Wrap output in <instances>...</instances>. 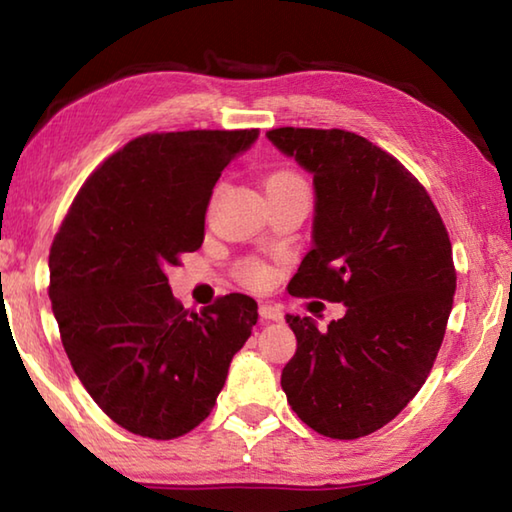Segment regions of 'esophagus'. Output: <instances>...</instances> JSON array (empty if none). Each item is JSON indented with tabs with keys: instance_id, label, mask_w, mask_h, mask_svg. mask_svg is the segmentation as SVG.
I'll use <instances>...</instances> for the list:
<instances>
[{
	"instance_id": "esophagus-1",
	"label": "esophagus",
	"mask_w": 512,
	"mask_h": 512,
	"mask_svg": "<svg viewBox=\"0 0 512 512\" xmlns=\"http://www.w3.org/2000/svg\"><path fill=\"white\" fill-rule=\"evenodd\" d=\"M259 318L266 320V323H277V320H282V311L271 305H259Z\"/></svg>"
}]
</instances>
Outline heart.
Wrapping results in <instances>:
<instances>
[{"mask_svg": "<svg viewBox=\"0 0 512 512\" xmlns=\"http://www.w3.org/2000/svg\"><path fill=\"white\" fill-rule=\"evenodd\" d=\"M266 185H305V180H302L293 169H277L268 176ZM244 280L248 284H253V287H266V284L273 280V273L271 268L264 266L262 262H248L244 266Z\"/></svg>", "mask_w": 512, "mask_h": 512, "instance_id": "1", "label": "heart"}]
</instances>
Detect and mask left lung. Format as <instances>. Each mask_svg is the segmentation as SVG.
<instances>
[{
	"label": "left lung",
	"mask_w": 512,
	"mask_h": 512,
	"mask_svg": "<svg viewBox=\"0 0 512 512\" xmlns=\"http://www.w3.org/2000/svg\"><path fill=\"white\" fill-rule=\"evenodd\" d=\"M314 176L311 250L291 296L343 302L327 329L287 314L298 348L282 391L311 429L354 440L391 422L431 372L456 291L452 244L418 178L357 133L273 128Z\"/></svg>",
	"instance_id": "left-lung-1"
}]
</instances>
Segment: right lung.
<instances>
[{"mask_svg": "<svg viewBox=\"0 0 512 512\" xmlns=\"http://www.w3.org/2000/svg\"><path fill=\"white\" fill-rule=\"evenodd\" d=\"M257 135L137 137L92 171L51 244L49 298L69 363L101 411L137 436L198 427L257 323L244 293L194 314L167 277L201 248L216 180Z\"/></svg>", "mask_w": 512, "mask_h": 512, "instance_id": "right-lung-1", "label": "right lung"}]
</instances>
